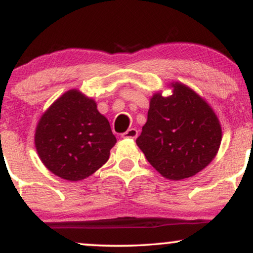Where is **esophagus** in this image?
Wrapping results in <instances>:
<instances>
[{"label": "esophagus", "instance_id": "obj_1", "mask_svg": "<svg viewBox=\"0 0 253 253\" xmlns=\"http://www.w3.org/2000/svg\"><path fill=\"white\" fill-rule=\"evenodd\" d=\"M123 138H129V139H135L136 136H138V129L135 128H129L128 130H126V132H124L123 134H121Z\"/></svg>", "mask_w": 253, "mask_h": 253}]
</instances>
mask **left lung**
<instances>
[{
    "label": "left lung",
    "instance_id": "1",
    "mask_svg": "<svg viewBox=\"0 0 253 253\" xmlns=\"http://www.w3.org/2000/svg\"><path fill=\"white\" fill-rule=\"evenodd\" d=\"M170 96L153 95L136 145L149 163L169 179L188 178L213 161L221 127L215 113L196 92L172 84Z\"/></svg>",
    "mask_w": 253,
    "mask_h": 253
}]
</instances>
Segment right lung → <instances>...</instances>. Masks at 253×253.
<instances>
[{
    "label": "right lung",
    "instance_id": "obj_1",
    "mask_svg": "<svg viewBox=\"0 0 253 253\" xmlns=\"http://www.w3.org/2000/svg\"><path fill=\"white\" fill-rule=\"evenodd\" d=\"M117 143L96 103L70 90L46 110L36 130V147L45 167L68 181H81L108 161Z\"/></svg>",
    "mask_w": 253,
    "mask_h": 253
}]
</instances>
